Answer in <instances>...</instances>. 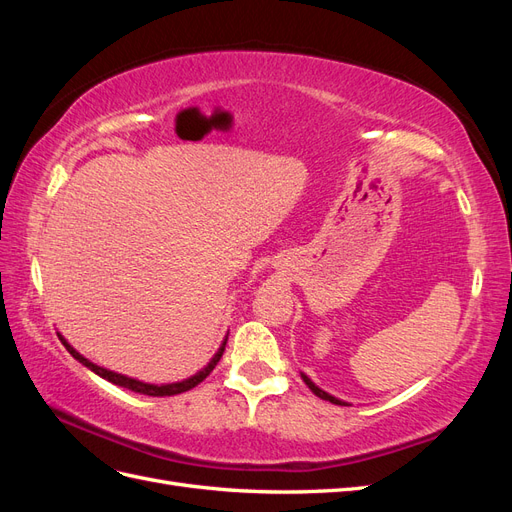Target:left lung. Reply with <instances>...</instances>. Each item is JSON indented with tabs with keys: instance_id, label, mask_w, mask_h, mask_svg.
Masks as SVG:
<instances>
[{
	"instance_id": "1",
	"label": "left lung",
	"mask_w": 512,
	"mask_h": 512,
	"mask_svg": "<svg viewBox=\"0 0 512 512\" xmlns=\"http://www.w3.org/2000/svg\"><path fill=\"white\" fill-rule=\"evenodd\" d=\"M303 382L309 386V391H312L316 397H320V399H324V401H331V404H337V406H344V401H339V399H335V397H331L329 393H324L322 389H318V386L309 380L307 376H303Z\"/></svg>"
}]
</instances>
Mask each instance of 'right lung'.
Returning a JSON list of instances; mask_svg holds the SVG:
<instances>
[{
	"label": "right lung",
	"instance_id": "1",
	"mask_svg": "<svg viewBox=\"0 0 512 512\" xmlns=\"http://www.w3.org/2000/svg\"><path fill=\"white\" fill-rule=\"evenodd\" d=\"M59 339L61 342H64V346H66V350L74 356L76 361L79 363H83L87 369H91L94 371V374H98L100 378H104V380H108V382H113V384H117V386H123V389H128V391H134V393H141V395H151V397H170V395H179V393H185V391H190V389H194L196 384H200L203 382L211 371L215 369V365L220 363V359H222V354H224V346H226V342L222 344V348L218 350V354L213 356L211 359V363L203 369V371H198L196 376H192V378H188V380H183V382H175V384H162V386H158V384H145V382H138V380H132V378H128V376H121V374H115V371H108V369H104V367H98V365H94L91 361H87L83 354H79L76 352L64 337L59 335Z\"/></svg>",
	"mask_w": 512,
	"mask_h": 512
}]
</instances>
